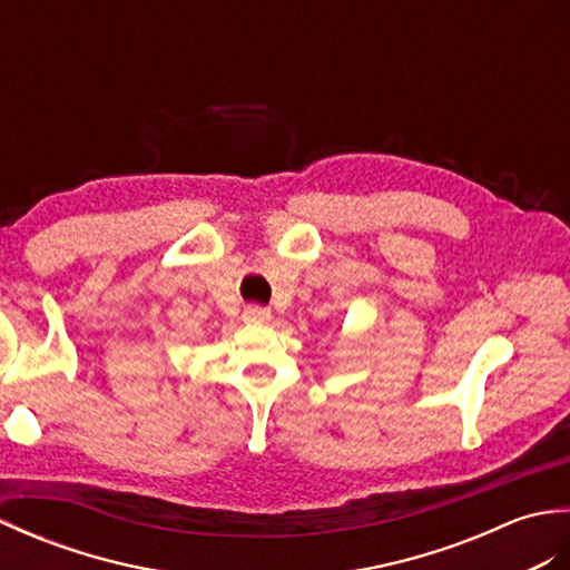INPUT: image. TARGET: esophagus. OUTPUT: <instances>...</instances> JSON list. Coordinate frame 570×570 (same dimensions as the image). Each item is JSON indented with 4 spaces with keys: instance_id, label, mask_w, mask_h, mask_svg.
<instances>
[{
    "instance_id": "1",
    "label": "esophagus",
    "mask_w": 570,
    "mask_h": 570,
    "mask_svg": "<svg viewBox=\"0 0 570 570\" xmlns=\"http://www.w3.org/2000/svg\"><path fill=\"white\" fill-rule=\"evenodd\" d=\"M244 322H250V324L271 322V309L268 307H261V305H248L244 309Z\"/></svg>"
}]
</instances>
